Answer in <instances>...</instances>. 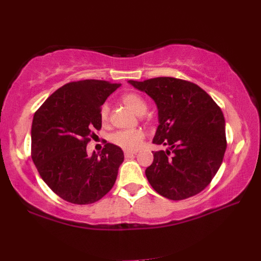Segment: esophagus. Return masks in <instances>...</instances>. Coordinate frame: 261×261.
Here are the masks:
<instances>
[{"instance_id":"1","label":"esophagus","mask_w":261,"mask_h":261,"mask_svg":"<svg viewBox=\"0 0 261 261\" xmlns=\"http://www.w3.org/2000/svg\"><path fill=\"white\" fill-rule=\"evenodd\" d=\"M137 153V151H125V156L126 158H129V156L134 155Z\"/></svg>"}]
</instances>
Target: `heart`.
Returning <instances> with one entry per match:
<instances>
[{
    "label": "heart",
    "mask_w": 261,
    "mask_h": 261,
    "mask_svg": "<svg viewBox=\"0 0 261 261\" xmlns=\"http://www.w3.org/2000/svg\"><path fill=\"white\" fill-rule=\"evenodd\" d=\"M121 101L126 107L135 112L136 115H143L146 111V102L137 93H126L121 96ZM109 116V106L105 103L100 109V118L102 121L108 120ZM144 137V133L141 129H128V130H118L111 136V141L118 146L125 150H135L140 146L142 140Z\"/></svg>",
    "instance_id": "b5f03b06"
}]
</instances>
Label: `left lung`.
I'll return each instance as SVG.
<instances>
[{"mask_svg": "<svg viewBox=\"0 0 261 261\" xmlns=\"http://www.w3.org/2000/svg\"><path fill=\"white\" fill-rule=\"evenodd\" d=\"M146 93L158 109L153 143L168 146L153 153L145 170L155 192L169 200H184L204 190L217 173L226 151L225 119L202 88L173 77L128 81Z\"/></svg>", "mask_w": 261, "mask_h": 261, "instance_id": "1", "label": "left lung"}]
</instances>
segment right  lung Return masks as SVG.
I'll return each instance as SVG.
<instances>
[{
	"label": "right lung",
	"instance_id": "1",
	"mask_svg": "<svg viewBox=\"0 0 261 261\" xmlns=\"http://www.w3.org/2000/svg\"><path fill=\"white\" fill-rule=\"evenodd\" d=\"M120 84L85 80L63 85L35 112L32 159L42 179L68 202L90 204L102 199L124 161L119 146L107 143L101 153L87 154L93 129H100V109Z\"/></svg>",
	"mask_w": 261,
	"mask_h": 261
}]
</instances>
